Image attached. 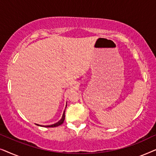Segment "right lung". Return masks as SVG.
<instances>
[{
    "instance_id": "1",
    "label": "right lung",
    "mask_w": 156,
    "mask_h": 156,
    "mask_svg": "<svg viewBox=\"0 0 156 156\" xmlns=\"http://www.w3.org/2000/svg\"><path fill=\"white\" fill-rule=\"evenodd\" d=\"M66 107H67V105H66ZM66 107H65V108H66ZM65 110L64 111V112H63L62 117V119L58 121V122L55 123L52 125H49V126H41V125H39V124H37V125L40 126H42V127H57V126H60L61 124H62L64 121H65Z\"/></svg>"
}]
</instances>
